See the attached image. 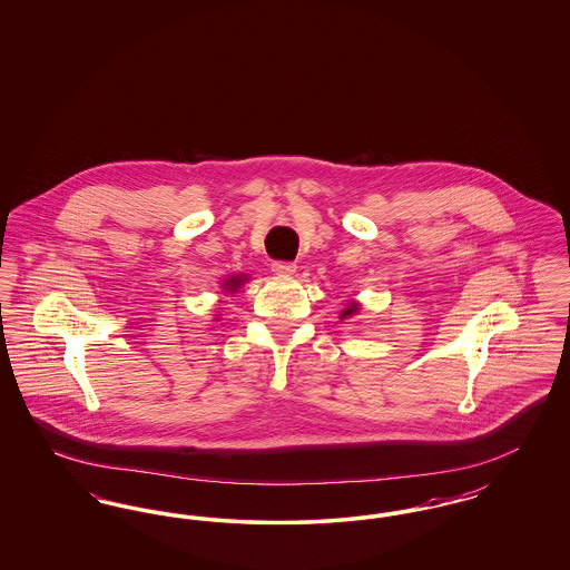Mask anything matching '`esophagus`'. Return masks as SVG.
<instances>
[{"instance_id": "1", "label": "esophagus", "mask_w": 570, "mask_h": 570, "mask_svg": "<svg viewBox=\"0 0 570 570\" xmlns=\"http://www.w3.org/2000/svg\"><path fill=\"white\" fill-rule=\"evenodd\" d=\"M273 273L279 275V277H291L293 273L297 272V265L295 263H284V261H277L273 263Z\"/></svg>"}]
</instances>
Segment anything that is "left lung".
<instances>
[{
	"instance_id": "left-lung-1",
	"label": "left lung",
	"mask_w": 570,
	"mask_h": 570,
	"mask_svg": "<svg viewBox=\"0 0 570 570\" xmlns=\"http://www.w3.org/2000/svg\"><path fill=\"white\" fill-rule=\"evenodd\" d=\"M361 312V303L358 301H348L346 303V307L340 312V321H346V318H353V316H356Z\"/></svg>"
}]
</instances>
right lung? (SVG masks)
I'll return each mask as SVG.
<instances>
[{"label": "right lung", "instance_id": "obj_1", "mask_svg": "<svg viewBox=\"0 0 570 570\" xmlns=\"http://www.w3.org/2000/svg\"><path fill=\"white\" fill-rule=\"evenodd\" d=\"M247 279H249V277H247L245 273H235V275H228L219 286H222V291H224L226 295H235Z\"/></svg>", "mask_w": 570, "mask_h": 570}]
</instances>
